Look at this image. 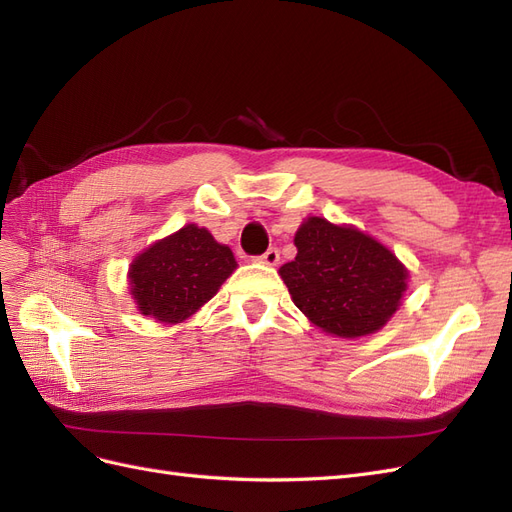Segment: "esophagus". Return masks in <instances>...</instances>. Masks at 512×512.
<instances>
[{"label":"esophagus","instance_id":"1","mask_svg":"<svg viewBox=\"0 0 512 512\" xmlns=\"http://www.w3.org/2000/svg\"><path fill=\"white\" fill-rule=\"evenodd\" d=\"M258 260L265 262V265H277V260H280V250H277V247H269L265 254L258 256Z\"/></svg>","mask_w":512,"mask_h":512}]
</instances>
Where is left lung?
<instances>
[{
    "label": "left lung",
    "mask_w": 512,
    "mask_h": 512,
    "mask_svg": "<svg viewBox=\"0 0 512 512\" xmlns=\"http://www.w3.org/2000/svg\"><path fill=\"white\" fill-rule=\"evenodd\" d=\"M297 258L280 269L292 301L337 337L382 329L406 292L408 271L382 243L350 226L309 218L294 235Z\"/></svg>",
    "instance_id": "8db88e82"
}]
</instances>
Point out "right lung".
<instances>
[{
  "instance_id": "right-lung-1",
  "label": "right lung",
  "mask_w": 512,
  "mask_h": 512,
  "mask_svg": "<svg viewBox=\"0 0 512 512\" xmlns=\"http://www.w3.org/2000/svg\"><path fill=\"white\" fill-rule=\"evenodd\" d=\"M237 262L230 247L194 224L183 226L149 250L130 267L132 297L145 316L160 322H181L203 307Z\"/></svg>"
}]
</instances>
